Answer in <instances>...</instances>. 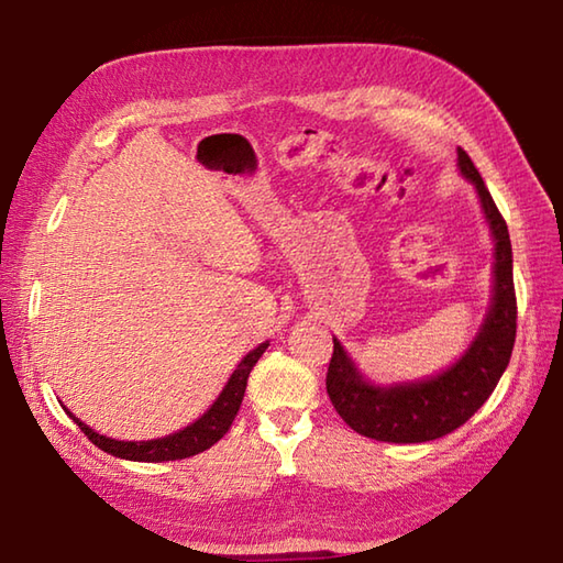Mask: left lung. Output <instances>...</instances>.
<instances>
[{
  "label": "left lung",
  "mask_w": 563,
  "mask_h": 563,
  "mask_svg": "<svg viewBox=\"0 0 563 563\" xmlns=\"http://www.w3.org/2000/svg\"><path fill=\"white\" fill-rule=\"evenodd\" d=\"M460 170L479 194L494 235V295L487 318L464 355L444 373L417 383L379 387L357 373L340 340L332 338L328 395L335 412L362 437L377 442H430L462 427L487 402L509 365L517 338V292L511 273V241L497 203L466 151H456Z\"/></svg>",
  "instance_id": "1"
}]
</instances>
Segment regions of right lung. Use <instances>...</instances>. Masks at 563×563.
I'll list each match as a JSON object with an SVG mask.
<instances>
[{
	"label": "right lung",
	"instance_id": "1",
	"mask_svg": "<svg viewBox=\"0 0 563 563\" xmlns=\"http://www.w3.org/2000/svg\"><path fill=\"white\" fill-rule=\"evenodd\" d=\"M268 347V342H261L258 347L247 352V355L241 360V365L233 369L231 379L223 387V393L218 395L216 402L206 409L203 417H198L194 424L184 427L168 437H158V440H148V442H119L111 440L107 434L93 432L89 424H84L79 417L69 415L76 424L81 427V432L89 437V440L103 450L107 454L121 456V460H131V462H174V460H186V456L201 454L206 450L221 440V437L231 430L233 419L241 409L243 395H245V385H247V375L255 362L261 360V355Z\"/></svg>",
	"mask_w": 563,
	"mask_h": 563
}]
</instances>
